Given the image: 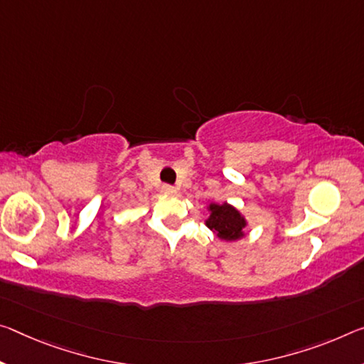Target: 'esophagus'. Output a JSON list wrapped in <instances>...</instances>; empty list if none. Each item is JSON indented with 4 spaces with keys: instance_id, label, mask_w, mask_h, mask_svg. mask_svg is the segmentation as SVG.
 Wrapping results in <instances>:
<instances>
[{
    "instance_id": "34e87169",
    "label": "esophagus",
    "mask_w": 364,
    "mask_h": 364,
    "mask_svg": "<svg viewBox=\"0 0 364 364\" xmlns=\"http://www.w3.org/2000/svg\"><path fill=\"white\" fill-rule=\"evenodd\" d=\"M161 193H164V194H175L176 189H175V186H171V184H164V186H161Z\"/></svg>"
}]
</instances>
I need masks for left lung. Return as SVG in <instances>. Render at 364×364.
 I'll return each instance as SVG.
<instances>
[{
  "instance_id": "8db88e82",
  "label": "left lung",
  "mask_w": 364,
  "mask_h": 364,
  "mask_svg": "<svg viewBox=\"0 0 364 364\" xmlns=\"http://www.w3.org/2000/svg\"><path fill=\"white\" fill-rule=\"evenodd\" d=\"M212 232H215L218 238L235 241L243 236V228L246 227L245 218L235 207L228 204H210V217L205 222Z\"/></svg>"
}]
</instances>
